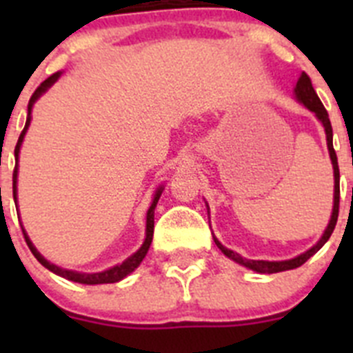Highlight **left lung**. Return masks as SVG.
Here are the masks:
<instances>
[{"mask_svg": "<svg viewBox=\"0 0 353 353\" xmlns=\"http://www.w3.org/2000/svg\"><path fill=\"white\" fill-rule=\"evenodd\" d=\"M295 99L299 102L305 105V108L313 111L316 114V118L322 121L323 129H325V136H327V148H329V155H330V161H332V168H334V207H332V215H330V221L327 224L325 232H323L322 239L318 240L316 244L313 245L311 249H307L305 252L299 254V256L292 258V260H285V261H265V260H245L242 258L240 254L233 252L232 249H226L223 244H221L219 240L214 236V242L217 244V248L226 254L230 260L236 261V263L244 265L248 269L254 270V272H260V274H276V272H283V270H292V269H297L301 267L302 263L310 260L313 256L314 252H318L322 249V245L325 244L327 240L330 239L332 232H334L336 223H338V214H339V166H338V157H336V152H334V146H332V125H330V120H329V114H327L325 108H323L322 101L318 99L316 92H314L313 84H311L310 76L302 72L301 77L297 81V86H295Z\"/></svg>", "mask_w": 353, "mask_h": 353, "instance_id": "8db88e82", "label": "left lung"}]
</instances>
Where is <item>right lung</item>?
Segmentation results:
<instances>
[{
  "label": "right lung",
  "mask_w": 353,
  "mask_h": 353,
  "mask_svg": "<svg viewBox=\"0 0 353 353\" xmlns=\"http://www.w3.org/2000/svg\"><path fill=\"white\" fill-rule=\"evenodd\" d=\"M61 76V72H56V74H52L51 77H48V79L43 81L42 84H40L39 88L35 90V93L31 95L30 99V104H28V118H26V125H24L23 132H21V136H19V141L17 145H15V161H19V150H21V145H23V139H24V134H26L28 127H30V121H31V109H33V104H35L37 101H39V97L42 95V93L48 92L49 88H51L52 84L58 81V77ZM162 194V187H159L157 192H155L154 196V201H152V205H150L148 212H146V239L145 242H143L141 248L138 249V251L134 252L132 256L127 258L123 263L120 265H114V267H111V269L104 270V272H95V274H84V272H76V270H68V269H61V267H58V265L51 263V261H48L46 258L40 254L39 251H37V248L33 244H31L30 236L26 235V232L23 230L24 233V239H26V244L28 248H30V251L33 252V256L37 258V260L40 261V263L46 267V269H49L51 272L58 274V276L65 277V279H68V281H74V283H81V285H104V283H117V281H121L123 277L129 276L130 272H134V270L138 269L139 263L143 261V258L146 256V252H148L150 249V244H152V239H154V212H155V207H157V201L159 198H161ZM14 199L17 201V166H15L14 170Z\"/></svg>",
  "instance_id": "1"
}]
</instances>
